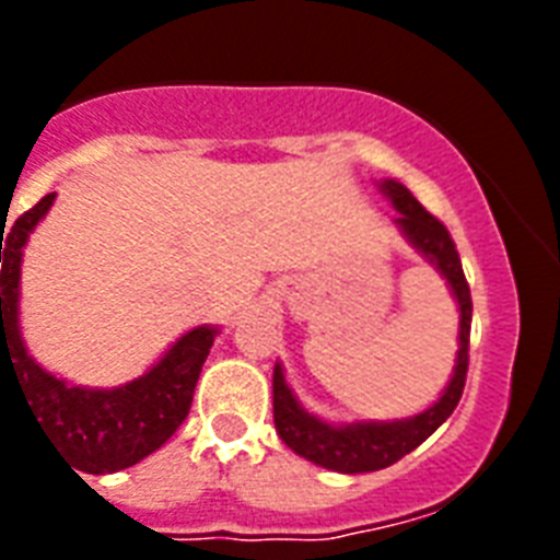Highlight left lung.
I'll return each instance as SVG.
<instances>
[{
    "instance_id": "1",
    "label": "left lung",
    "mask_w": 560,
    "mask_h": 560,
    "mask_svg": "<svg viewBox=\"0 0 560 560\" xmlns=\"http://www.w3.org/2000/svg\"><path fill=\"white\" fill-rule=\"evenodd\" d=\"M377 188L392 202V209L398 211L395 226L407 237V244L433 264L435 272L447 281V288L459 305V351H456L451 381L430 407L409 418L351 421V424H334V421H325L302 407V400L290 389L284 369L281 363H276L272 369V421H276L281 442L299 456H305L307 462H314L319 468L337 470V474H369V470L389 468L400 456L416 451L418 444L430 439L451 418L462 398V389H465V374H468L474 305H470V288L462 272L459 253H456L451 232L444 229L442 220H435L412 197L407 186H400L398 179H381Z\"/></svg>"
}]
</instances>
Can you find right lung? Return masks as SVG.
Returning a JSON list of instances; mask_svg holds the SVG:
<instances>
[{
  "instance_id": "obj_1",
  "label": "right lung",
  "mask_w": 560,
  "mask_h": 560,
  "mask_svg": "<svg viewBox=\"0 0 560 560\" xmlns=\"http://www.w3.org/2000/svg\"><path fill=\"white\" fill-rule=\"evenodd\" d=\"M57 194L16 218L11 229L0 232V389L8 372L20 383L37 424L69 456L78 470L113 474L125 470L153 451H160L191 409L194 386L218 328L197 325L186 331L144 374L121 386L90 389L74 386L46 372L25 349L20 331V276L22 249L31 232L48 214Z\"/></svg>"
}]
</instances>
